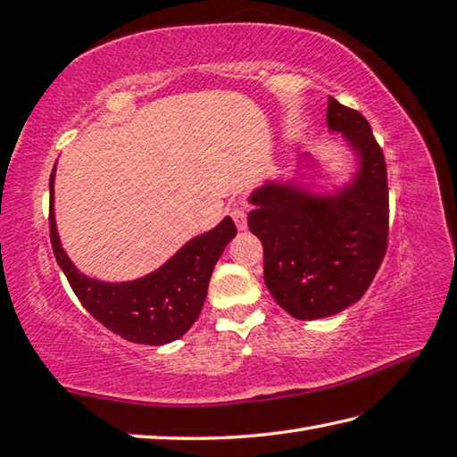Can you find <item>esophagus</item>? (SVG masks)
Here are the masks:
<instances>
[{
	"label": "esophagus",
	"instance_id": "34e87169",
	"mask_svg": "<svg viewBox=\"0 0 457 457\" xmlns=\"http://www.w3.org/2000/svg\"><path fill=\"white\" fill-rule=\"evenodd\" d=\"M231 218H234L237 229L247 228V213H245V208L241 204H237V205H234V208H231Z\"/></svg>",
	"mask_w": 457,
	"mask_h": 457
}]
</instances>
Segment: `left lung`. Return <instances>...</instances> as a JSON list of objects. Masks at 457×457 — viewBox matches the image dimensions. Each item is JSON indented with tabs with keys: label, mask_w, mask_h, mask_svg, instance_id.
Here are the masks:
<instances>
[{
	"label": "left lung",
	"mask_w": 457,
	"mask_h": 457,
	"mask_svg": "<svg viewBox=\"0 0 457 457\" xmlns=\"http://www.w3.org/2000/svg\"><path fill=\"white\" fill-rule=\"evenodd\" d=\"M327 124L359 156L354 180L335 195L297 182L252 194L247 226L263 244V279L277 305L301 320L337 315L359 301L388 245V178L369 120L328 96Z\"/></svg>",
	"instance_id": "1"
}]
</instances>
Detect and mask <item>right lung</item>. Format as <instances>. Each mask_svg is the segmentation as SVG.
I'll return each instance as SVG.
<instances>
[{
	"label": "right lung",
	"instance_id": "obj_1",
	"mask_svg": "<svg viewBox=\"0 0 457 457\" xmlns=\"http://www.w3.org/2000/svg\"><path fill=\"white\" fill-rule=\"evenodd\" d=\"M55 168L49 178V231L53 253L71 289L91 315L114 335L138 345H166L187 333L200 317L213 265L236 237L231 218L194 237L174 257L140 279L106 283L80 273L61 247L53 210Z\"/></svg>",
	"mask_w": 457,
	"mask_h": 457
}]
</instances>
